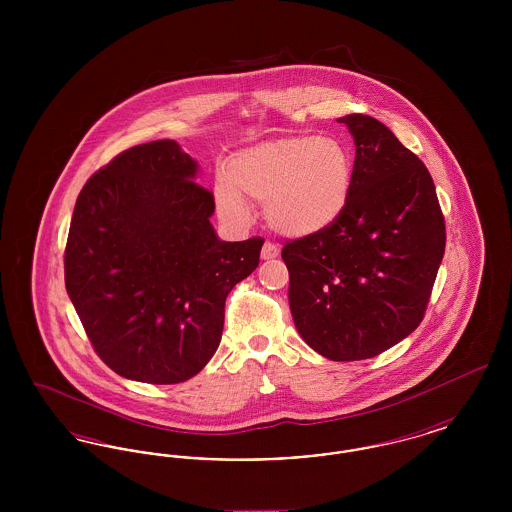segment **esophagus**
I'll use <instances>...</instances> for the list:
<instances>
[{
	"instance_id": "1",
	"label": "esophagus",
	"mask_w": 512,
	"mask_h": 512,
	"mask_svg": "<svg viewBox=\"0 0 512 512\" xmlns=\"http://www.w3.org/2000/svg\"><path fill=\"white\" fill-rule=\"evenodd\" d=\"M280 255V247L278 245L270 244V242H265L263 245V249H261V259H276Z\"/></svg>"
}]
</instances>
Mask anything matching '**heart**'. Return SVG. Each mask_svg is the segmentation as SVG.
<instances>
[{"label":"heart","mask_w":512,"mask_h":512,"mask_svg":"<svg viewBox=\"0 0 512 512\" xmlns=\"http://www.w3.org/2000/svg\"><path fill=\"white\" fill-rule=\"evenodd\" d=\"M215 186L220 219L247 224L245 196L263 201L268 226L288 238H311L332 228L349 205L353 159L336 138L295 134L234 153Z\"/></svg>","instance_id":"1"}]
</instances>
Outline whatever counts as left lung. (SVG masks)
I'll return each mask as SVG.
<instances>
[{"mask_svg": "<svg viewBox=\"0 0 512 512\" xmlns=\"http://www.w3.org/2000/svg\"><path fill=\"white\" fill-rule=\"evenodd\" d=\"M355 142L353 190L326 232L284 245L299 336L330 361L370 359L416 330L445 253L424 163L386 124L341 117Z\"/></svg>", "mask_w": 512, "mask_h": 512, "instance_id": "left-lung-1", "label": "left lung"}]
</instances>
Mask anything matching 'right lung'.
Masks as SVG:
<instances>
[{"label":"right lung","mask_w":512,"mask_h":512,"mask_svg":"<svg viewBox=\"0 0 512 512\" xmlns=\"http://www.w3.org/2000/svg\"><path fill=\"white\" fill-rule=\"evenodd\" d=\"M174 140L130 147L74 205L65 286L101 361L122 378L180 384L211 361L224 301L265 240L222 242L213 194Z\"/></svg>","instance_id":"obj_1"}]
</instances>
